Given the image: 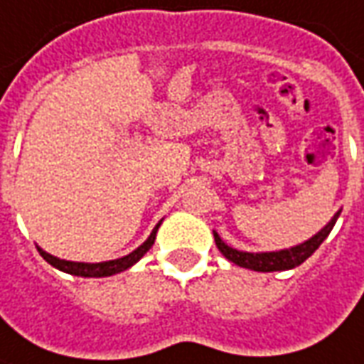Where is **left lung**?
<instances>
[{
    "mask_svg": "<svg viewBox=\"0 0 364 364\" xmlns=\"http://www.w3.org/2000/svg\"><path fill=\"white\" fill-rule=\"evenodd\" d=\"M341 215L339 212H335V215L331 218L327 225H323L319 232L315 235H311L309 240H305L303 244L293 245V247H287V250H277V252H242V250H235L232 245H228L220 237L218 232H214V240L218 250L222 252L228 262L235 263L240 267H245V269H252V272H285V269H293L297 265H301L307 257H311L315 254V250L319 247L325 237L331 234L333 225L337 222V218Z\"/></svg>",
    "mask_w": 364,
    "mask_h": 364,
    "instance_id": "left-lung-1",
    "label": "left lung"
}]
</instances>
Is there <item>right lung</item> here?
Returning a JSON list of instances; mask_svg holds the SVG:
<instances>
[{
  "label": "right lung",
  "instance_id": "obj_1",
  "mask_svg": "<svg viewBox=\"0 0 364 364\" xmlns=\"http://www.w3.org/2000/svg\"><path fill=\"white\" fill-rule=\"evenodd\" d=\"M160 224H162V220H160L156 224V228L150 232V235L146 237V242L140 244L134 252H130L129 255H122L119 259H109V262H67V259H61V257H55V255L47 254L41 247H37V250H39V254H41V257H43L45 262L51 263L53 267H57L59 272L71 273V275H77V277H109V275H114V273H120L124 272V269H129V267H132L142 255L149 252L150 247H152V244H154V240H156V232L158 228H160Z\"/></svg>",
  "mask_w": 364,
  "mask_h": 364
}]
</instances>
